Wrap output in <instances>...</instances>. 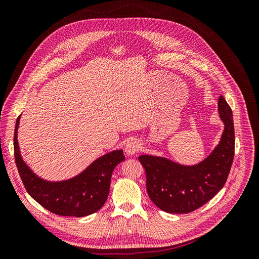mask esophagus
Listing matches in <instances>:
<instances>
[{
	"label": "esophagus",
	"instance_id": "34e87169",
	"mask_svg": "<svg viewBox=\"0 0 259 259\" xmlns=\"http://www.w3.org/2000/svg\"><path fill=\"white\" fill-rule=\"evenodd\" d=\"M140 150V143L136 139H132L125 146V152L128 155H135Z\"/></svg>",
	"mask_w": 259,
	"mask_h": 259
}]
</instances>
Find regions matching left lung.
Instances as JSON below:
<instances>
[{
  "mask_svg": "<svg viewBox=\"0 0 259 259\" xmlns=\"http://www.w3.org/2000/svg\"><path fill=\"white\" fill-rule=\"evenodd\" d=\"M225 130L218 146L197 165L186 166L165 158L139 155L146 170L149 198L164 211L187 214L213 199L228 178L234 156L232 110L223 96L218 100Z\"/></svg>",
  "mask_w": 259,
  "mask_h": 259,
  "instance_id": "8db88e82",
  "label": "left lung"
}]
</instances>
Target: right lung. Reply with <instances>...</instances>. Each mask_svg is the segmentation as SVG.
I'll use <instances>...</instances> for the list:
<instances>
[{
    "label": "right lung",
    "instance_id": "add662e5",
    "mask_svg": "<svg viewBox=\"0 0 259 259\" xmlns=\"http://www.w3.org/2000/svg\"><path fill=\"white\" fill-rule=\"evenodd\" d=\"M14 133V153L19 176L27 192L38 204L60 216L83 217L95 213L107 201L114 167L125 160L123 150L107 153L94 161L80 175L64 182L51 183L38 178L22 161L17 131Z\"/></svg>",
    "mask_w": 259,
    "mask_h": 259
}]
</instances>
